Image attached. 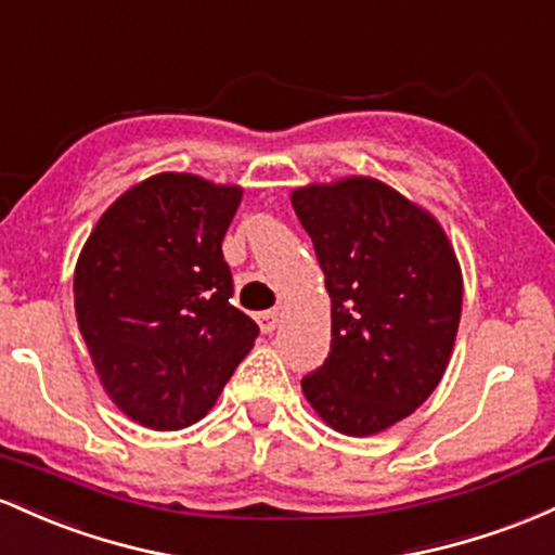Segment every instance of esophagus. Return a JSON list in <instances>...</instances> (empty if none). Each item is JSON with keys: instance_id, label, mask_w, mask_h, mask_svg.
<instances>
[{"instance_id": "esophagus-1", "label": "esophagus", "mask_w": 555, "mask_h": 555, "mask_svg": "<svg viewBox=\"0 0 555 555\" xmlns=\"http://www.w3.org/2000/svg\"><path fill=\"white\" fill-rule=\"evenodd\" d=\"M257 322H259L261 333H272V330L278 327L280 314H278L275 309H270V311H259V314H257Z\"/></svg>"}]
</instances>
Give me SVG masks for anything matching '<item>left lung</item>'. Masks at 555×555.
Masks as SVG:
<instances>
[{
    "mask_svg": "<svg viewBox=\"0 0 555 555\" xmlns=\"http://www.w3.org/2000/svg\"><path fill=\"white\" fill-rule=\"evenodd\" d=\"M333 304L325 364L301 379L330 427L375 435L438 388L459 320L462 267L433 215L390 185L346 178L296 189Z\"/></svg>",
    "mask_w": 555,
    "mask_h": 555,
    "instance_id": "1",
    "label": "left lung"
}]
</instances>
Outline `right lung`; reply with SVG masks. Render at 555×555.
Instances as JSON below:
<instances>
[{"mask_svg": "<svg viewBox=\"0 0 555 555\" xmlns=\"http://www.w3.org/2000/svg\"><path fill=\"white\" fill-rule=\"evenodd\" d=\"M241 194L162 172L117 198L80 251V335L104 390L143 427L202 420L257 340L222 257Z\"/></svg>", "mask_w": 555, "mask_h": 555, "instance_id": "obj_1", "label": "right lung"}]
</instances>
